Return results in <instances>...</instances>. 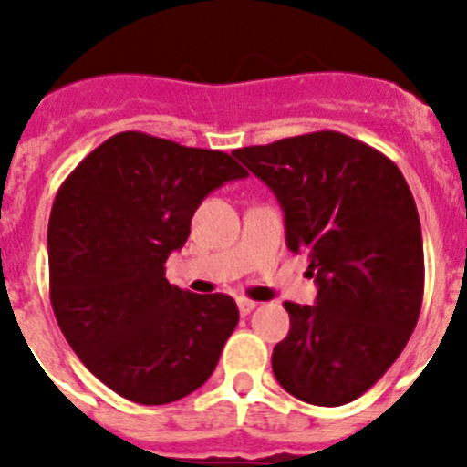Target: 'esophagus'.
I'll list each match as a JSON object with an SVG mask.
<instances>
[{"mask_svg":"<svg viewBox=\"0 0 467 467\" xmlns=\"http://www.w3.org/2000/svg\"><path fill=\"white\" fill-rule=\"evenodd\" d=\"M254 308H257V304H254L253 299H238V311H241V316H247V313H253Z\"/></svg>","mask_w":467,"mask_h":467,"instance_id":"34e87169","label":"esophagus"}]
</instances>
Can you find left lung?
<instances>
[{
	"instance_id": "1",
	"label": "left lung",
	"mask_w": 467,
	"mask_h": 467,
	"mask_svg": "<svg viewBox=\"0 0 467 467\" xmlns=\"http://www.w3.org/2000/svg\"><path fill=\"white\" fill-rule=\"evenodd\" d=\"M278 198L285 241L308 254L313 306L285 301L290 334L274 374L317 407L353 402L398 360L423 301V238L393 161L337 130L234 151Z\"/></svg>"
}]
</instances>
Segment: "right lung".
<instances>
[{
  "label": "right lung",
  "mask_w": 467,
  "mask_h": 467,
  "mask_svg": "<svg viewBox=\"0 0 467 467\" xmlns=\"http://www.w3.org/2000/svg\"><path fill=\"white\" fill-rule=\"evenodd\" d=\"M247 177L224 151L126 130L90 151L57 189L48 220L51 306L95 377L138 404L203 386L238 325L229 295L166 280L203 198Z\"/></svg>",
  "instance_id": "1"
}]
</instances>
